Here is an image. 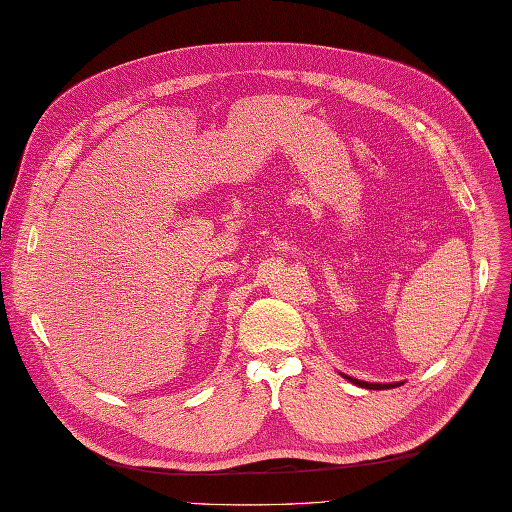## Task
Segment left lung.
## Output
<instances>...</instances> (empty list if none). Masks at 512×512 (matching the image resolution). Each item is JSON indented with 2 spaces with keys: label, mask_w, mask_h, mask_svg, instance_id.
Listing matches in <instances>:
<instances>
[{
  "label": "left lung",
  "mask_w": 512,
  "mask_h": 512,
  "mask_svg": "<svg viewBox=\"0 0 512 512\" xmlns=\"http://www.w3.org/2000/svg\"><path fill=\"white\" fill-rule=\"evenodd\" d=\"M346 381H350L352 385H359L363 389H391V387H400L402 383H365V381H359V378H352V376H346L342 374Z\"/></svg>",
  "instance_id": "left-lung-1"
}]
</instances>
